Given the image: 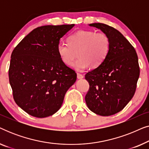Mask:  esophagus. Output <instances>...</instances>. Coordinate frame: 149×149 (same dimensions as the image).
<instances>
[{"label":"esophagus","instance_id":"1","mask_svg":"<svg viewBox=\"0 0 149 149\" xmlns=\"http://www.w3.org/2000/svg\"><path fill=\"white\" fill-rule=\"evenodd\" d=\"M83 78V75L81 74H79V73H77V79H81Z\"/></svg>","mask_w":149,"mask_h":149}]
</instances>
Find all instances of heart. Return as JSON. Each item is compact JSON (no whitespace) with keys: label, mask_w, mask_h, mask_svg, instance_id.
Returning <instances> with one entry per match:
<instances>
[{"label":"heart","mask_w":149,"mask_h":149,"mask_svg":"<svg viewBox=\"0 0 149 149\" xmlns=\"http://www.w3.org/2000/svg\"><path fill=\"white\" fill-rule=\"evenodd\" d=\"M69 43L60 42L57 52L60 60L67 66H70L78 55L79 58L72 65V68L82 72L90 66H99L109 54L111 41L104 32L93 30H80L68 38Z\"/></svg>","instance_id":"1"}]
</instances>
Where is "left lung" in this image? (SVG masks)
I'll use <instances>...</instances> for the list:
<instances>
[{
	"mask_svg": "<svg viewBox=\"0 0 149 149\" xmlns=\"http://www.w3.org/2000/svg\"><path fill=\"white\" fill-rule=\"evenodd\" d=\"M90 26L109 36L111 47L105 60L85 74L89 89L85 102L90 111L101 116L119 113L135 93L140 68L135 49L119 31L102 23Z\"/></svg>",
	"mask_w": 149,
	"mask_h": 149,
	"instance_id": "1",
	"label": "left lung"
}]
</instances>
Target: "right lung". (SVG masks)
<instances>
[{
  "label": "right lung",
  "instance_id": "1",
  "mask_svg": "<svg viewBox=\"0 0 149 149\" xmlns=\"http://www.w3.org/2000/svg\"><path fill=\"white\" fill-rule=\"evenodd\" d=\"M74 26L36 28L12 52L9 78L14 100L33 117L56 113L77 80L76 72L62 62L57 52L60 38Z\"/></svg>",
  "mask_w": 149,
  "mask_h": 149
}]
</instances>
